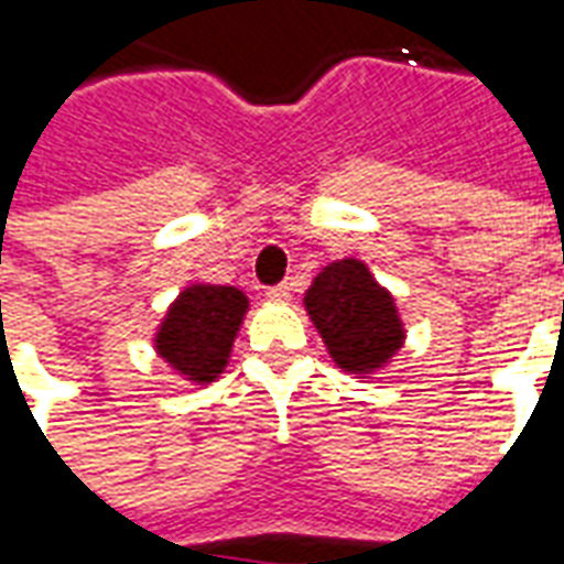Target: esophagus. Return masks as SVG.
Instances as JSON below:
<instances>
[{
	"mask_svg": "<svg viewBox=\"0 0 564 564\" xmlns=\"http://www.w3.org/2000/svg\"><path fill=\"white\" fill-rule=\"evenodd\" d=\"M265 299L274 302V305H286V302H290V286H286V283H278V286L265 290Z\"/></svg>",
	"mask_w": 564,
	"mask_h": 564,
	"instance_id": "esophagus-1",
	"label": "esophagus"
}]
</instances>
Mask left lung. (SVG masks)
Instances as JSON below:
<instances>
[{
    "mask_svg": "<svg viewBox=\"0 0 564 564\" xmlns=\"http://www.w3.org/2000/svg\"><path fill=\"white\" fill-rule=\"evenodd\" d=\"M305 311L335 366L350 375H371L402 350L404 323L395 299L362 259H338L319 271L305 293Z\"/></svg>",
    "mask_w": 564,
    "mask_h": 564,
    "instance_id": "8db88e82",
    "label": "left lung"
}]
</instances>
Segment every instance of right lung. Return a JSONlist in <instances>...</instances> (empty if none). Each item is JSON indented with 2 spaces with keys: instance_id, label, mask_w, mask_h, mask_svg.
Listing matches in <instances>:
<instances>
[{
  "instance_id": "obj_1",
  "label": "right lung",
  "mask_w": 564,
  "mask_h": 564,
  "mask_svg": "<svg viewBox=\"0 0 564 564\" xmlns=\"http://www.w3.org/2000/svg\"><path fill=\"white\" fill-rule=\"evenodd\" d=\"M247 305L238 286L189 283L165 311L153 347L184 380L214 383L229 362Z\"/></svg>"
}]
</instances>
